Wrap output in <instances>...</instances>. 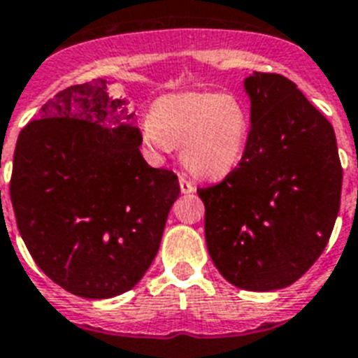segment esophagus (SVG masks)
<instances>
[{
  "mask_svg": "<svg viewBox=\"0 0 358 358\" xmlns=\"http://www.w3.org/2000/svg\"><path fill=\"white\" fill-rule=\"evenodd\" d=\"M179 186H181V194H194V192H196L194 182H190L188 179H185V177L179 179Z\"/></svg>",
  "mask_w": 358,
  "mask_h": 358,
  "instance_id": "1",
  "label": "esophagus"
}]
</instances>
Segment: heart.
Returning <instances> with one entry per match:
<instances>
[{
  "label": "heart",
  "instance_id": "obj_1",
  "mask_svg": "<svg viewBox=\"0 0 358 358\" xmlns=\"http://www.w3.org/2000/svg\"><path fill=\"white\" fill-rule=\"evenodd\" d=\"M250 135L245 102L230 93L164 94L141 120L148 155L162 159L181 144L182 164L203 179H223L239 164Z\"/></svg>",
  "mask_w": 358,
  "mask_h": 358
}]
</instances>
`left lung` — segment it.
I'll use <instances>...</instances> for the list:
<instances>
[{
  "mask_svg": "<svg viewBox=\"0 0 358 358\" xmlns=\"http://www.w3.org/2000/svg\"><path fill=\"white\" fill-rule=\"evenodd\" d=\"M250 135L225 181L197 190L205 239L229 283L276 291L296 282L326 249L341 208L342 166L333 126L291 80H243Z\"/></svg>",
  "mask_w": 358,
  "mask_h": 358,
  "instance_id": "left-lung-1",
  "label": "left lung"
}]
</instances>
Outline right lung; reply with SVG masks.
Listing matches in <instances>:
<instances>
[{
    "instance_id": "add662e5",
    "label": "right lung",
    "mask_w": 358,
    "mask_h": 358,
    "mask_svg": "<svg viewBox=\"0 0 358 358\" xmlns=\"http://www.w3.org/2000/svg\"><path fill=\"white\" fill-rule=\"evenodd\" d=\"M109 82L71 85L16 143L10 199L38 267L76 296L104 300L143 278L179 197L170 170L141 155L128 99Z\"/></svg>"
}]
</instances>
